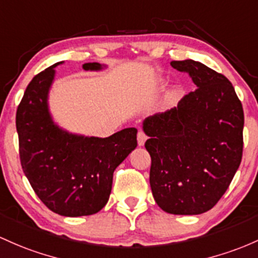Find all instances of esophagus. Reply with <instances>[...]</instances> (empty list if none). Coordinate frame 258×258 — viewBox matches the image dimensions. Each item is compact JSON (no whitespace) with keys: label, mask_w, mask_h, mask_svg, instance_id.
Segmentation results:
<instances>
[{"label":"esophagus","mask_w":258,"mask_h":258,"mask_svg":"<svg viewBox=\"0 0 258 258\" xmlns=\"http://www.w3.org/2000/svg\"><path fill=\"white\" fill-rule=\"evenodd\" d=\"M146 141H147V136H146V134H144L143 131H138V134H137V142H138V146H140V147L144 146V143H146Z\"/></svg>","instance_id":"esophagus-1"}]
</instances>
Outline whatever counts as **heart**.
<instances>
[{
	"mask_svg": "<svg viewBox=\"0 0 258 258\" xmlns=\"http://www.w3.org/2000/svg\"><path fill=\"white\" fill-rule=\"evenodd\" d=\"M164 83H165V79L159 78V79H157V82H155V86H157V87H161ZM180 97H181V88L175 87L174 89H172L171 92L169 93V95H168V103H169V105H174V104L176 103L177 100H179Z\"/></svg>",
	"mask_w": 258,
	"mask_h": 258,
	"instance_id": "1",
	"label": "heart"
}]
</instances>
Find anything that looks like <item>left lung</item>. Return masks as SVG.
<instances>
[{"instance_id": "1", "label": "left lung", "mask_w": 258, "mask_h": 258, "mask_svg": "<svg viewBox=\"0 0 258 258\" xmlns=\"http://www.w3.org/2000/svg\"><path fill=\"white\" fill-rule=\"evenodd\" d=\"M170 64L188 72L197 89L177 107L143 121L149 182L164 212L196 216L216 206L239 169L244 110L223 75L194 60Z\"/></svg>"}]
</instances>
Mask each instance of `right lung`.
<instances>
[{
  "instance_id": "obj_1",
  "label": "right lung",
  "mask_w": 258,
  "mask_h": 258,
  "mask_svg": "<svg viewBox=\"0 0 258 258\" xmlns=\"http://www.w3.org/2000/svg\"><path fill=\"white\" fill-rule=\"evenodd\" d=\"M56 62L36 75L17 109L16 126L23 171L45 206L63 217L92 216L109 201L115 169L137 147V130L128 127L106 138L72 134L55 122L49 94ZM106 64L88 62L99 72Z\"/></svg>"
}]
</instances>
